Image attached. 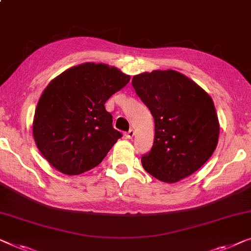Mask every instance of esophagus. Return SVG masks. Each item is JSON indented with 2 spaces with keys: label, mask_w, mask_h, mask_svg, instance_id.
I'll return each mask as SVG.
<instances>
[{
  "label": "esophagus",
  "mask_w": 251,
  "mask_h": 251,
  "mask_svg": "<svg viewBox=\"0 0 251 251\" xmlns=\"http://www.w3.org/2000/svg\"><path fill=\"white\" fill-rule=\"evenodd\" d=\"M133 136H134V130L133 129H130L128 132L125 133V137L126 138V139H131Z\"/></svg>",
  "instance_id": "esophagus-1"
}]
</instances>
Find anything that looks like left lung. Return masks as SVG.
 <instances>
[{"instance_id":"1","label":"left lung","mask_w":251,"mask_h":251,"mask_svg":"<svg viewBox=\"0 0 251 251\" xmlns=\"http://www.w3.org/2000/svg\"><path fill=\"white\" fill-rule=\"evenodd\" d=\"M132 86L155 121L154 144L141 157L144 169L168 183L191 176L208 161L219 141L212 97L174 70L137 75Z\"/></svg>"}]
</instances>
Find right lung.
Returning a JSON list of instances; mask_svg holds the SVG:
<instances>
[{
  "instance_id": "add662e5",
  "label": "right lung",
  "mask_w": 251,
  "mask_h": 251,
  "mask_svg": "<svg viewBox=\"0 0 251 251\" xmlns=\"http://www.w3.org/2000/svg\"><path fill=\"white\" fill-rule=\"evenodd\" d=\"M130 75L104 63H82L54 78L35 111L36 146L53 168L78 176L103 161L122 134L112 126L106 100Z\"/></svg>"
}]
</instances>
